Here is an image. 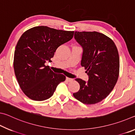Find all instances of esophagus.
Instances as JSON below:
<instances>
[{"instance_id":"obj_1","label":"esophagus","mask_w":135,"mask_h":135,"mask_svg":"<svg viewBox=\"0 0 135 135\" xmlns=\"http://www.w3.org/2000/svg\"><path fill=\"white\" fill-rule=\"evenodd\" d=\"M66 80H67L68 82H71V81H73V79L69 78V77H67V78H66Z\"/></svg>"}]
</instances>
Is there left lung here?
<instances>
[{
    "label": "left lung",
    "instance_id": "8db88e82",
    "mask_svg": "<svg viewBox=\"0 0 135 135\" xmlns=\"http://www.w3.org/2000/svg\"><path fill=\"white\" fill-rule=\"evenodd\" d=\"M74 38L83 49L81 65L89 76L88 82L81 79L74 97L82 103L92 105L106 98L119 76L118 50L111 38L97 31H75Z\"/></svg>",
    "mask_w": 135,
    "mask_h": 135
}]
</instances>
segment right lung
<instances>
[{
	"label": "right lung",
	"mask_w": 135,
	"mask_h": 135,
	"mask_svg": "<svg viewBox=\"0 0 135 135\" xmlns=\"http://www.w3.org/2000/svg\"><path fill=\"white\" fill-rule=\"evenodd\" d=\"M74 32L38 26L26 31L20 38L13 68L20 88L30 99H49L58 84L65 80L64 75L55 74L45 64L52 62L56 49L71 39Z\"/></svg>",
	"instance_id": "obj_1"
}]
</instances>
